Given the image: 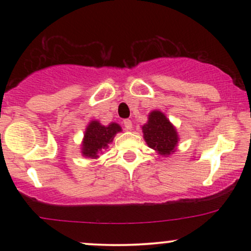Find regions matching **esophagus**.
Here are the masks:
<instances>
[{
	"label": "esophagus",
	"mask_w": 251,
	"mask_h": 251,
	"mask_svg": "<svg viewBox=\"0 0 251 251\" xmlns=\"http://www.w3.org/2000/svg\"><path fill=\"white\" fill-rule=\"evenodd\" d=\"M124 126L126 129H132V122L129 119H125L124 120Z\"/></svg>",
	"instance_id": "esophagus-1"
}]
</instances>
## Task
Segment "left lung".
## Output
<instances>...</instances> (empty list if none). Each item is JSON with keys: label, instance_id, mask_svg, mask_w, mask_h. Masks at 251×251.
<instances>
[{"label": "left lung", "instance_id": "8db88e82", "mask_svg": "<svg viewBox=\"0 0 251 251\" xmlns=\"http://www.w3.org/2000/svg\"><path fill=\"white\" fill-rule=\"evenodd\" d=\"M142 128L149 148L153 149L160 155H169L176 151L179 137L177 129L163 112L152 111L149 114L148 123Z\"/></svg>", "mask_w": 251, "mask_h": 251}]
</instances>
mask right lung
Wrapping results in <instances>:
<instances>
[{
    "label": "right lung",
    "instance_id": "right-lung-1",
    "mask_svg": "<svg viewBox=\"0 0 251 251\" xmlns=\"http://www.w3.org/2000/svg\"><path fill=\"white\" fill-rule=\"evenodd\" d=\"M118 132H122V127L117 123H111L103 126L98 120H92L86 127L81 144V153L83 157L97 159L102 150L108 148V144L113 142V138Z\"/></svg>",
    "mask_w": 251,
    "mask_h": 251
}]
</instances>
